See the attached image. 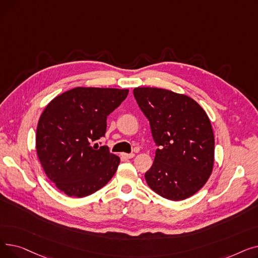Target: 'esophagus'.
Instances as JSON below:
<instances>
[{
    "label": "esophagus",
    "mask_w": 258,
    "mask_h": 258,
    "mask_svg": "<svg viewBox=\"0 0 258 258\" xmlns=\"http://www.w3.org/2000/svg\"><path fill=\"white\" fill-rule=\"evenodd\" d=\"M121 157L125 159H133L135 157V154H121Z\"/></svg>",
    "instance_id": "1"
}]
</instances>
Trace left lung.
Returning <instances> with one entry per match:
<instances>
[{"label":"left lung","instance_id":"1","mask_svg":"<svg viewBox=\"0 0 258 258\" xmlns=\"http://www.w3.org/2000/svg\"><path fill=\"white\" fill-rule=\"evenodd\" d=\"M134 96L159 146L145 173L147 185L170 201L194 196L214 164V136L206 112L187 95L166 89L135 88Z\"/></svg>","mask_w":258,"mask_h":258}]
</instances>
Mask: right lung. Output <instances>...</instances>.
I'll return each instance as SVG.
<instances>
[{
    "label": "right lung",
    "mask_w": 258,
    "mask_h": 258,
    "mask_svg": "<svg viewBox=\"0 0 258 258\" xmlns=\"http://www.w3.org/2000/svg\"><path fill=\"white\" fill-rule=\"evenodd\" d=\"M127 94V89L77 87L52 99L40 115L37 157L49 180L68 197H88L115 174L120 158L91 142L104 136L106 117Z\"/></svg>",
    "instance_id": "1"
}]
</instances>
